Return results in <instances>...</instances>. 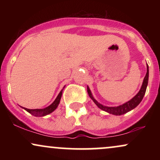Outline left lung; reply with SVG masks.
<instances>
[{
    "label": "left lung",
    "mask_w": 160,
    "mask_h": 160,
    "mask_svg": "<svg viewBox=\"0 0 160 160\" xmlns=\"http://www.w3.org/2000/svg\"><path fill=\"white\" fill-rule=\"evenodd\" d=\"M147 68H147V74H146V76L144 77V81H143L142 86H141L140 91L138 92V94L135 95L133 98H132L131 100L128 101V102H126V103L123 104L122 105L118 106V107H106V106H103L102 104L98 103V102H97V101L93 98L92 95L91 91L89 87H87L88 94H89V97L92 98V100L95 102V104H96L100 109L103 110V111L113 115L124 114V113H127V112L130 111L131 110L134 109L135 108H136L137 106L140 104L141 101H142L143 98H144V95L145 94V92H146V89H147V86H148V77H149L148 65L147 66Z\"/></svg>",
    "instance_id": "obj_1"
}]
</instances>
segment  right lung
<instances>
[{"mask_svg": "<svg viewBox=\"0 0 160 160\" xmlns=\"http://www.w3.org/2000/svg\"><path fill=\"white\" fill-rule=\"evenodd\" d=\"M63 89H62L61 92H60L59 94L58 95V96H57V98H56V100L52 102V104H51L50 105L48 106L47 108H43V109H28V108H23L25 110V111L28 112V113H30L31 114L34 116V117H43V116L49 114V113H52V111H54L56 109V108L58 107V104H59V102H60V99H61Z\"/></svg>", "mask_w": 160, "mask_h": 160, "instance_id": "obj_1", "label": "right lung"}]
</instances>
